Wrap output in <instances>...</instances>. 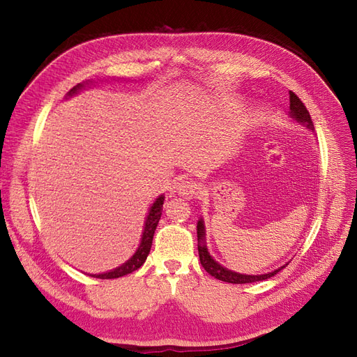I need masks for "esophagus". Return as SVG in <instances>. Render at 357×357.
Returning a JSON list of instances; mask_svg holds the SVG:
<instances>
[{"mask_svg": "<svg viewBox=\"0 0 357 357\" xmlns=\"http://www.w3.org/2000/svg\"><path fill=\"white\" fill-rule=\"evenodd\" d=\"M201 188L198 183L192 181V180H181L174 185V192H177V195L186 198V199H193L198 197Z\"/></svg>", "mask_w": 357, "mask_h": 357, "instance_id": "obj_1", "label": "esophagus"}]
</instances>
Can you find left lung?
<instances>
[{
	"label": "left lung",
	"instance_id": "obj_1",
	"mask_svg": "<svg viewBox=\"0 0 357 357\" xmlns=\"http://www.w3.org/2000/svg\"><path fill=\"white\" fill-rule=\"evenodd\" d=\"M289 95H290V112H289L290 119H294L296 123L305 126L307 129H311V131L314 132V125H312L310 113L305 109L304 102H302L291 91L289 92ZM197 234H198V253H199L201 265L204 266L205 271H207L210 275H213L214 278H218V280H222V282L232 283V284H244V283L262 282V280L271 278L273 275L278 274L287 265L286 264L283 266H280V268L274 269V271H271V273L257 274V275L235 273V271H232V269H228V268H225L223 265H220L218 261H214V257L210 255L208 248H207V241H205V225H204L202 219L198 220Z\"/></svg>",
	"mask_w": 357,
	"mask_h": 357
}]
</instances>
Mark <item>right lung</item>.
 Returning a JSON list of instances; mask_svg holds the SVG:
<instances>
[{
  "label": "right lung",
  "mask_w": 357,
  "mask_h": 357,
  "mask_svg": "<svg viewBox=\"0 0 357 357\" xmlns=\"http://www.w3.org/2000/svg\"><path fill=\"white\" fill-rule=\"evenodd\" d=\"M89 83H92V82H83V83L75 84L74 88L67 93V98H71V96L77 95L80 91H83L86 88V86H89ZM164 201H165V197L164 195H159L155 199V202L150 205L149 213H147L146 220H144V228H143L142 240H139V244H138V248L135 250V253L131 257H129L125 264H122L121 266H117L114 269H110V271H107V273H101V274H89L91 277L102 278V280L119 278V277H123L126 274L134 273L135 269H138L139 266H142L146 262V259H147V256L150 253V247H152V241H153V235H155V231H156V226H158L159 219H160V215H162V207H164Z\"/></svg>",
  "instance_id": "right-lung-1"
}]
</instances>
